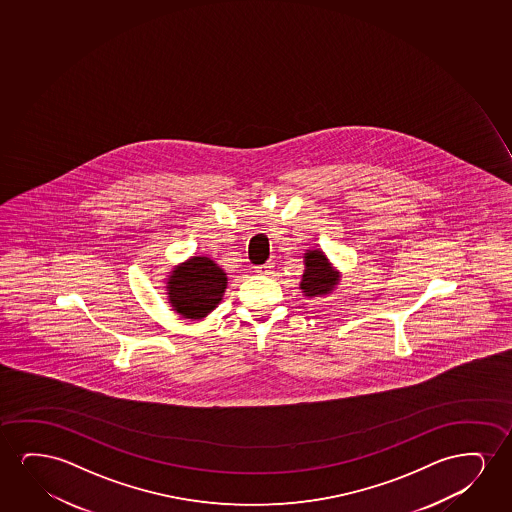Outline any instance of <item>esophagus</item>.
Instances as JSON below:
<instances>
[{"label":"esophagus","mask_w":512,"mask_h":512,"mask_svg":"<svg viewBox=\"0 0 512 512\" xmlns=\"http://www.w3.org/2000/svg\"><path fill=\"white\" fill-rule=\"evenodd\" d=\"M274 264L273 262H266L262 266L255 267V273L259 274H273Z\"/></svg>","instance_id":"esophagus-1"}]
</instances>
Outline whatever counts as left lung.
Listing matches in <instances>:
<instances>
[{
	"instance_id": "left-lung-1",
	"label": "left lung",
	"mask_w": 512,
	"mask_h": 512,
	"mask_svg": "<svg viewBox=\"0 0 512 512\" xmlns=\"http://www.w3.org/2000/svg\"><path fill=\"white\" fill-rule=\"evenodd\" d=\"M304 274L301 290L308 297H322L336 288L339 273L332 267L322 250H308L304 253Z\"/></svg>"
}]
</instances>
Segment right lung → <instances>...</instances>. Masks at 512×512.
<instances>
[{
	"label": "right lung",
	"instance_id": "obj_1",
	"mask_svg": "<svg viewBox=\"0 0 512 512\" xmlns=\"http://www.w3.org/2000/svg\"><path fill=\"white\" fill-rule=\"evenodd\" d=\"M166 288L169 302L178 315L201 320L222 301L227 276L210 257H192L171 271Z\"/></svg>",
	"mask_w": 512,
	"mask_h": 512
}]
</instances>
